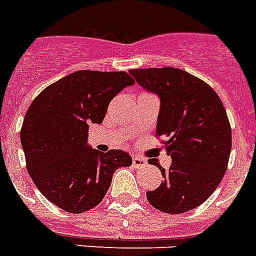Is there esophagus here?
Segmentation results:
<instances>
[{"label": "esophagus", "mask_w": 256, "mask_h": 256, "mask_svg": "<svg viewBox=\"0 0 256 256\" xmlns=\"http://www.w3.org/2000/svg\"><path fill=\"white\" fill-rule=\"evenodd\" d=\"M132 166L136 168H146V166H148V162H146L144 158H140V156H134V158H132Z\"/></svg>", "instance_id": "obj_1"}]
</instances>
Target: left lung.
Returning a JSON list of instances; mask_svg holds the SVG:
<instances>
[{
  "mask_svg": "<svg viewBox=\"0 0 256 256\" xmlns=\"http://www.w3.org/2000/svg\"><path fill=\"white\" fill-rule=\"evenodd\" d=\"M134 80L160 100L156 136H164L170 168L148 191L156 210L182 214L200 206L219 186L231 152V126L222 100L206 82L174 68L130 70Z\"/></svg>",
  "mask_w": 256,
  "mask_h": 256,
  "instance_id": "obj_1",
  "label": "left lung"
}]
</instances>
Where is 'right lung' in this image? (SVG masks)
Masks as SVG:
<instances>
[{
    "instance_id": "right-lung-1",
    "label": "right lung",
    "mask_w": 256,
    "mask_h": 256,
    "mask_svg": "<svg viewBox=\"0 0 256 256\" xmlns=\"http://www.w3.org/2000/svg\"><path fill=\"white\" fill-rule=\"evenodd\" d=\"M134 85L124 72L80 70L38 94L21 128L26 168L48 200L73 214L98 206L114 171L132 166L122 150L88 148L90 124H102L110 100Z\"/></svg>"
}]
</instances>
